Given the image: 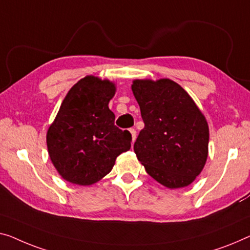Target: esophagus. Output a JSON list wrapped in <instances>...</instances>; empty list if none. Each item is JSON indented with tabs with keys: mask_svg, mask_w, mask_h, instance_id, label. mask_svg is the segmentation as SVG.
Segmentation results:
<instances>
[{
	"mask_svg": "<svg viewBox=\"0 0 250 250\" xmlns=\"http://www.w3.org/2000/svg\"><path fill=\"white\" fill-rule=\"evenodd\" d=\"M129 131H130V133H131L132 141H135L136 138H137V131H136V129H135V128H130Z\"/></svg>",
	"mask_w": 250,
	"mask_h": 250,
	"instance_id": "esophagus-1",
	"label": "esophagus"
}]
</instances>
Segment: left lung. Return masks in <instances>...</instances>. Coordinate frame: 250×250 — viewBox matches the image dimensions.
Returning <instances> with one entry per match:
<instances>
[{
	"instance_id": "obj_1",
	"label": "left lung",
	"mask_w": 250,
	"mask_h": 250,
	"mask_svg": "<svg viewBox=\"0 0 250 250\" xmlns=\"http://www.w3.org/2000/svg\"><path fill=\"white\" fill-rule=\"evenodd\" d=\"M132 92L145 126L133 149L146 172L169 188L191 184L206 165L208 126L180 85L170 80H137Z\"/></svg>"
}]
</instances>
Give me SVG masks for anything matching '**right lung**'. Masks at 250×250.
<instances>
[{
    "instance_id": "right-lung-1",
    "label": "right lung",
    "mask_w": 250,
    "mask_h": 250,
    "mask_svg": "<svg viewBox=\"0 0 250 250\" xmlns=\"http://www.w3.org/2000/svg\"><path fill=\"white\" fill-rule=\"evenodd\" d=\"M114 84L86 76L67 93L47 132L50 159L62 178L91 185L109 174L117 157L131 147V135L114 125L109 102Z\"/></svg>"
}]
</instances>
